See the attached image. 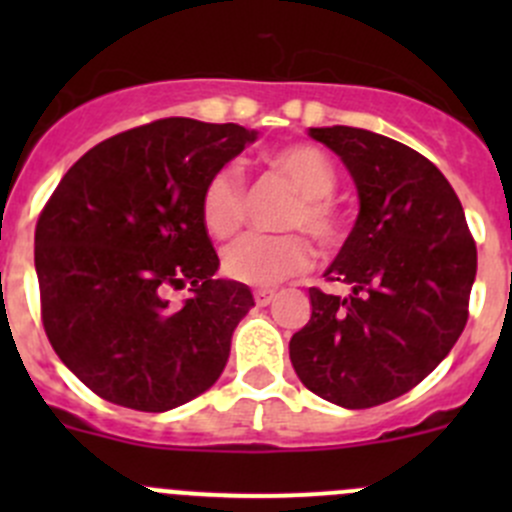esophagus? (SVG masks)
Listing matches in <instances>:
<instances>
[{
    "label": "esophagus",
    "mask_w": 512,
    "mask_h": 512,
    "mask_svg": "<svg viewBox=\"0 0 512 512\" xmlns=\"http://www.w3.org/2000/svg\"><path fill=\"white\" fill-rule=\"evenodd\" d=\"M275 289H257L255 292V302H257V307H267V304L272 302V299H275Z\"/></svg>",
    "instance_id": "1"
}]
</instances>
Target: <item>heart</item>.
<instances>
[{"mask_svg":"<svg viewBox=\"0 0 512 512\" xmlns=\"http://www.w3.org/2000/svg\"><path fill=\"white\" fill-rule=\"evenodd\" d=\"M270 168L299 193L289 208L287 230L307 232L317 245L337 247L342 242V213L329 195L337 188L332 160L312 146H289L267 158ZM200 218L215 240L235 235L247 218V188L240 165H220L203 185ZM299 232L287 235H245L223 252V272L230 280L250 287L280 285L312 265V247Z\"/></svg>","mask_w":512,"mask_h":512,"instance_id":"b5f03b06","label":"heart"}]
</instances>
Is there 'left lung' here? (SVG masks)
I'll return each mask as SVG.
<instances>
[{
	"instance_id": "left-lung-1",
	"label": "left lung",
	"mask_w": 512,
	"mask_h": 512,
	"mask_svg": "<svg viewBox=\"0 0 512 512\" xmlns=\"http://www.w3.org/2000/svg\"><path fill=\"white\" fill-rule=\"evenodd\" d=\"M359 190V218L327 282L309 289L312 317L289 342L309 391L344 409H371L421 384L468 322L476 240L441 170L414 148L352 126L309 128Z\"/></svg>"
}]
</instances>
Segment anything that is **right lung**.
Listing matches in <instances>:
<instances>
[{"instance_id":"right-lung-1","label":"right lung","mask_w":512,"mask_h":512,"mask_svg":"<svg viewBox=\"0 0 512 512\" xmlns=\"http://www.w3.org/2000/svg\"><path fill=\"white\" fill-rule=\"evenodd\" d=\"M255 131L160 118L84 153L46 200L34 232L41 322L59 359L111 404L175 409L223 374L252 307L200 218L203 185ZM191 287L183 308L170 288Z\"/></svg>"}]
</instances>
